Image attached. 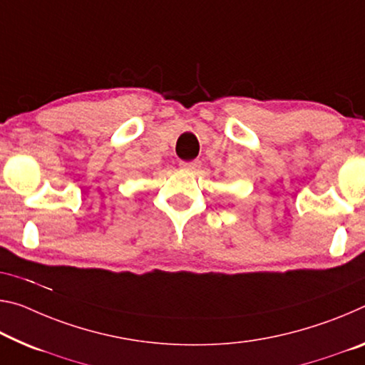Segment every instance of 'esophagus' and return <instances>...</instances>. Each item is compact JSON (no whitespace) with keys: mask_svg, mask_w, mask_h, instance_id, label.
<instances>
[{"mask_svg":"<svg viewBox=\"0 0 365 365\" xmlns=\"http://www.w3.org/2000/svg\"><path fill=\"white\" fill-rule=\"evenodd\" d=\"M201 162L200 160H190V162H180V167L183 170H188V172H196L200 169Z\"/></svg>","mask_w":365,"mask_h":365,"instance_id":"esophagus-1","label":"esophagus"}]
</instances>
